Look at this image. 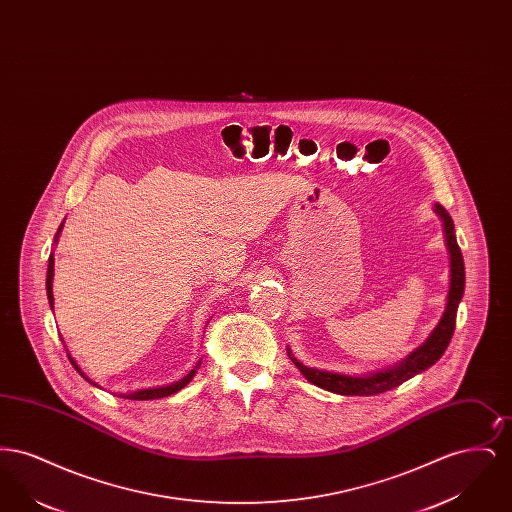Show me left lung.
Masks as SVG:
<instances>
[{
    "instance_id": "1",
    "label": "left lung",
    "mask_w": 512,
    "mask_h": 512,
    "mask_svg": "<svg viewBox=\"0 0 512 512\" xmlns=\"http://www.w3.org/2000/svg\"><path fill=\"white\" fill-rule=\"evenodd\" d=\"M434 213L438 215L443 222V234H445V245L449 251V292H447V303L445 311L439 318L436 328L430 332L426 341L416 347L411 355H407L403 361L395 363L390 368L370 372L363 376H349V374H340V372H328V370H318V368H309V366L299 363L293 357L292 351L288 349V355L292 359L293 365L299 368V372L318 388L340 393V395H376L384 391L393 390L401 386L403 382L411 380L422 370L430 368L434 363H438L439 357L445 353L449 341L453 338L455 332V320H457V309L463 299L464 293V261L461 247L457 244L455 238V224L449 217V213L436 203Z\"/></svg>"
}]
</instances>
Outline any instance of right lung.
<instances>
[{
    "instance_id": "add662e5",
    "label": "right lung",
    "mask_w": 512,
    "mask_h": 512,
    "mask_svg": "<svg viewBox=\"0 0 512 512\" xmlns=\"http://www.w3.org/2000/svg\"><path fill=\"white\" fill-rule=\"evenodd\" d=\"M61 230H63V224L59 226V230H57V234H55V244H57V240H59V234H61ZM53 265H55V259H53V253L49 255L48 261V276H46V290H48V301L49 307L53 309ZM69 361L73 363L74 368H76V372L84 378V380H88L92 386H98L96 382H92L84 372H82V368L76 365V361H74L73 357H71V353H69ZM201 365V361L195 365V368H192L182 380H178V382H174L171 386H159V388H147V390H138L132 391V393H119V397L122 399H132V401H149V399H161V397H167V395H172V393H176V391L182 390V388H186L190 382H192V378L195 376V372H197V368ZM99 388V386H98Z\"/></svg>"
}]
</instances>
